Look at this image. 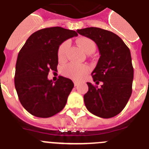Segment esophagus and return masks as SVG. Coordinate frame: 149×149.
<instances>
[{"label":"esophagus","mask_w":149,"mask_h":149,"mask_svg":"<svg viewBox=\"0 0 149 149\" xmlns=\"http://www.w3.org/2000/svg\"><path fill=\"white\" fill-rule=\"evenodd\" d=\"M74 86H77L79 84H78V83H77V82L74 81Z\"/></svg>","instance_id":"1"}]
</instances>
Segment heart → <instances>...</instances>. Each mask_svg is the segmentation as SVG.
<instances>
[{"instance_id":"1","label":"heart","mask_w":149,"mask_h":149,"mask_svg":"<svg viewBox=\"0 0 149 149\" xmlns=\"http://www.w3.org/2000/svg\"><path fill=\"white\" fill-rule=\"evenodd\" d=\"M82 49L86 54L93 53L95 51L96 46L95 42L90 38H81L77 41ZM69 43L68 41H65L61 43L58 49V59L60 62H63L66 59L68 49H69ZM88 68L85 65H79V64L71 63L65 65L62 69V72L64 75L73 79L74 80H80L85 76L88 72Z\"/></svg>"}]
</instances>
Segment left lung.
I'll return each instance as SVG.
<instances>
[{
	"instance_id": "obj_1",
	"label": "left lung",
	"mask_w": 149,
	"mask_h": 149,
	"mask_svg": "<svg viewBox=\"0 0 149 149\" xmlns=\"http://www.w3.org/2000/svg\"><path fill=\"white\" fill-rule=\"evenodd\" d=\"M80 35L95 42L100 57L91 73L97 85L87 83L88 90L84 96L86 107L91 114L111 118L120 113L132 92L134 69L131 52L118 35L97 27L77 29Z\"/></svg>"
}]
</instances>
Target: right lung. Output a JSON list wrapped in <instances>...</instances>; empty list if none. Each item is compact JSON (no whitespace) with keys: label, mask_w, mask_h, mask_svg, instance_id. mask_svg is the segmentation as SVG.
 Listing matches in <instances>:
<instances>
[{"label":"right lung","mask_w":149,"mask_h":149,"mask_svg":"<svg viewBox=\"0 0 149 149\" xmlns=\"http://www.w3.org/2000/svg\"><path fill=\"white\" fill-rule=\"evenodd\" d=\"M74 36L75 31L62 27L42 29L30 35L19 52L15 86L21 105L32 115L50 117L65 107L73 82L59 76L54 84L47 76L57 71L60 45Z\"/></svg>","instance_id":"right-lung-1"}]
</instances>
